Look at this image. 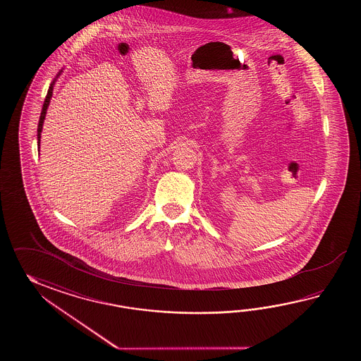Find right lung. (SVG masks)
<instances>
[{
  "instance_id": "obj_1",
  "label": "right lung",
  "mask_w": 361,
  "mask_h": 361,
  "mask_svg": "<svg viewBox=\"0 0 361 361\" xmlns=\"http://www.w3.org/2000/svg\"><path fill=\"white\" fill-rule=\"evenodd\" d=\"M63 71H59V73L56 75L54 80H53V82L50 84L49 86V90H47V98H45V102H44V106H42V111H41V116H39V126H37V143H39V140H41V131H42V125H44V120H45V116H47V107H49V104H50V99H51V97H53V89H54L55 81H56V78L61 76V73Z\"/></svg>"
}]
</instances>
